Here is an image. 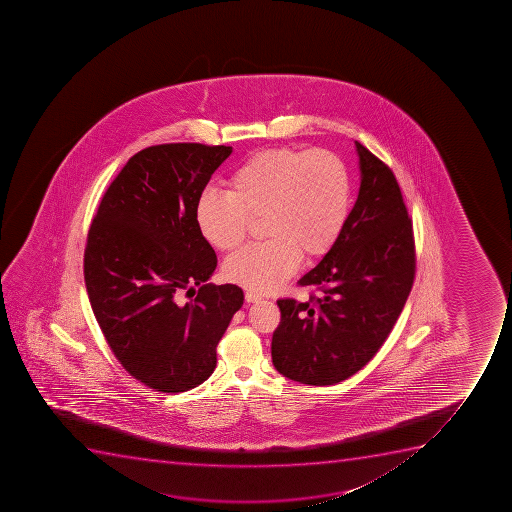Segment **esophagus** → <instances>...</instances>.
<instances>
[{"mask_svg":"<svg viewBox=\"0 0 512 512\" xmlns=\"http://www.w3.org/2000/svg\"><path fill=\"white\" fill-rule=\"evenodd\" d=\"M245 300H247L248 304H257V302H262L264 297H262L260 294H257V292L247 290V292H245Z\"/></svg>","mask_w":512,"mask_h":512,"instance_id":"1","label":"esophagus"}]
</instances>
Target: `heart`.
Instances as JSON below:
<instances>
[{"label": "heart", "mask_w": 512, "mask_h": 512, "mask_svg": "<svg viewBox=\"0 0 512 512\" xmlns=\"http://www.w3.org/2000/svg\"><path fill=\"white\" fill-rule=\"evenodd\" d=\"M227 192L208 188L195 205L203 240L220 252L243 242L250 218L267 240L233 253L223 274L233 284L274 292L305 259H322L339 242L352 208V180L329 150L269 148L238 165Z\"/></svg>", "instance_id": "b5f03b06"}]
</instances>
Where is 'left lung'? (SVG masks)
<instances>
[{
    "instance_id": "left-lung-1",
    "label": "left lung",
    "mask_w": 512,
    "mask_h": 512,
    "mask_svg": "<svg viewBox=\"0 0 512 512\" xmlns=\"http://www.w3.org/2000/svg\"><path fill=\"white\" fill-rule=\"evenodd\" d=\"M355 148L360 188L347 225L299 280L319 297L277 300L272 362L300 384H339L359 372L389 337L414 284V232L399 183L364 145Z\"/></svg>"
}]
</instances>
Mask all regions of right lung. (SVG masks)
<instances>
[{
  "instance_id": "right-lung-1",
  "label": "right lung",
  "mask_w": 512,
  "mask_h": 512,
  "mask_svg": "<svg viewBox=\"0 0 512 512\" xmlns=\"http://www.w3.org/2000/svg\"><path fill=\"white\" fill-rule=\"evenodd\" d=\"M230 153L202 143L135 153L88 232L93 314L128 374L158 392H185L213 374L218 342L243 305L237 285L208 284L217 255L195 223L198 197ZM185 289L196 299L183 303Z\"/></svg>"
}]
</instances>
